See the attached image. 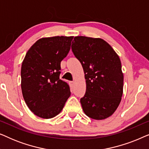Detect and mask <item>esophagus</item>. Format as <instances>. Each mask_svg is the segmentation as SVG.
I'll return each mask as SVG.
<instances>
[{
	"instance_id": "34e87169",
	"label": "esophagus",
	"mask_w": 149,
	"mask_h": 149,
	"mask_svg": "<svg viewBox=\"0 0 149 149\" xmlns=\"http://www.w3.org/2000/svg\"><path fill=\"white\" fill-rule=\"evenodd\" d=\"M74 81H70V82H69V84H70V88L72 89L73 88V87H74Z\"/></svg>"
}]
</instances>
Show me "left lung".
Segmentation results:
<instances>
[{"label": "left lung", "mask_w": 149, "mask_h": 149, "mask_svg": "<svg viewBox=\"0 0 149 149\" xmlns=\"http://www.w3.org/2000/svg\"><path fill=\"white\" fill-rule=\"evenodd\" d=\"M72 51L82 65L86 80V92L80 100L83 112L91 119H107L115 113L123 95L119 56L104 40L83 36L74 38Z\"/></svg>", "instance_id": "left-lung-1"}]
</instances>
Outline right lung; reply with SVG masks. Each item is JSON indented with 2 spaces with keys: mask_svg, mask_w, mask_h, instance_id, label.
Listing matches in <instances>:
<instances>
[{
  "mask_svg": "<svg viewBox=\"0 0 149 149\" xmlns=\"http://www.w3.org/2000/svg\"><path fill=\"white\" fill-rule=\"evenodd\" d=\"M73 37L40 38L29 49L22 62L21 87L24 101L34 115L42 119L58 115L70 95L69 85L60 79V70Z\"/></svg>",
  "mask_w": 149,
  "mask_h": 149,
  "instance_id": "obj_1",
  "label": "right lung"
}]
</instances>
